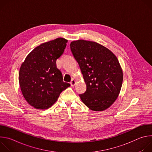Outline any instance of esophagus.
<instances>
[{"label": "esophagus", "instance_id": "esophagus-1", "mask_svg": "<svg viewBox=\"0 0 152 152\" xmlns=\"http://www.w3.org/2000/svg\"><path fill=\"white\" fill-rule=\"evenodd\" d=\"M70 85L72 86H74L76 85V80L75 79H72L70 82Z\"/></svg>", "mask_w": 152, "mask_h": 152}]
</instances>
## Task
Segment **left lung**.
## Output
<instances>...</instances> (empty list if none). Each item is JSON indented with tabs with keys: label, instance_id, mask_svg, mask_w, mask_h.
Segmentation results:
<instances>
[{
	"label": "left lung",
	"instance_id": "8db88e82",
	"mask_svg": "<svg viewBox=\"0 0 152 152\" xmlns=\"http://www.w3.org/2000/svg\"><path fill=\"white\" fill-rule=\"evenodd\" d=\"M86 85L79 97L94 111L110 107L117 99L123 82V71L116 56L97 42L79 39L70 43Z\"/></svg>",
	"mask_w": 152,
	"mask_h": 152
}]
</instances>
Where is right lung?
I'll return each mask as SVG.
<instances>
[{"instance_id": "right-lung-1", "label": "right lung", "mask_w": 152, "mask_h": 152, "mask_svg": "<svg viewBox=\"0 0 152 152\" xmlns=\"http://www.w3.org/2000/svg\"><path fill=\"white\" fill-rule=\"evenodd\" d=\"M67 40L58 38L35 48L21 64L20 87L27 102L35 108L46 110L70 84L63 82L56 59L64 53Z\"/></svg>"}]
</instances>
